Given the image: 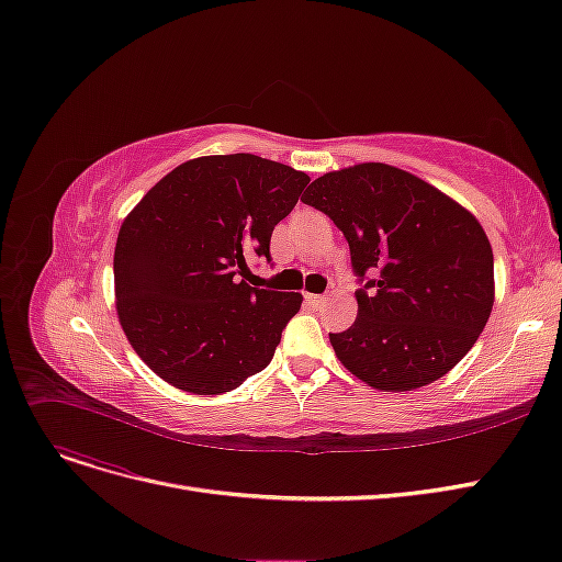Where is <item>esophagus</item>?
Listing matches in <instances>:
<instances>
[{
    "mask_svg": "<svg viewBox=\"0 0 562 562\" xmlns=\"http://www.w3.org/2000/svg\"><path fill=\"white\" fill-rule=\"evenodd\" d=\"M304 300L312 304V306H316V308H321V306H325V302H327V297L325 295H312V293H306L304 295Z\"/></svg>",
    "mask_w": 562,
    "mask_h": 562,
    "instance_id": "34e87169",
    "label": "esophagus"
}]
</instances>
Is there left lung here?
<instances>
[{
	"label": "left lung",
	"instance_id": "obj_1",
	"mask_svg": "<svg viewBox=\"0 0 562 562\" xmlns=\"http://www.w3.org/2000/svg\"><path fill=\"white\" fill-rule=\"evenodd\" d=\"M302 200L344 232L362 283L356 323L330 335L346 370L393 393L451 372L495 300L493 248L479 221L435 186L383 162L323 173Z\"/></svg>",
	"mask_w": 562,
	"mask_h": 562
}]
</instances>
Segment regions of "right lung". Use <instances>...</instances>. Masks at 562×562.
Here are the masks:
<instances>
[{
  "mask_svg": "<svg viewBox=\"0 0 562 562\" xmlns=\"http://www.w3.org/2000/svg\"><path fill=\"white\" fill-rule=\"evenodd\" d=\"M308 177L250 153L188 160L123 221L113 254L115 308L137 356L167 383L221 395L272 362L300 293L250 288L274 225Z\"/></svg>",
  "mask_w": 562,
  "mask_h": 562,
  "instance_id": "add662e5",
  "label": "right lung"
}]
</instances>
